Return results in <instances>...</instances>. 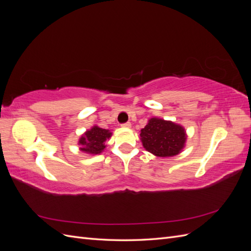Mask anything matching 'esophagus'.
Masks as SVG:
<instances>
[{
	"label": "esophagus",
	"instance_id": "obj_1",
	"mask_svg": "<svg viewBox=\"0 0 251 251\" xmlns=\"http://www.w3.org/2000/svg\"><path fill=\"white\" fill-rule=\"evenodd\" d=\"M121 126H123V127H131V123H126V124H123V125H121Z\"/></svg>",
	"mask_w": 251,
	"mask_h": 251
}]
</instances>
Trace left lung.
I'll return each instance as SVG.
<instances>
[{
	"mask_svg": "<svg viewBox=\"0 0 251 251\" xmlns=\"http://www.w3.org/2000/svg\"><path fill=\"white\" fill-rule=\"evenodd\" d=\"M186 131L179 124L162 118H151L140 131L143 148L156 157H173L185 147Z\"/></svg>",
	"mask_w": 251,
	"mask_h": 251,
	"instance_id": "obj_1",
	"label": "left lung"
}]
</instances>
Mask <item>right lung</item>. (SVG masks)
Returning a JSON list of instances; mask_svg holds the SVG:
<instances>
[{
    "label": "right lung",
    "instance_id": "right-lung-1",
    "mask_svg": "<svg viewBox=\"0 0 251 251\" xmlns=\"http://www.w3.org/2000/svg\"><path fill=\"white\" fill-rule=\"evenodd\" d=\"M112 132L110 130L93 126L90 130L83 133L78 140L79 151L88 155H100L107 147L108 139L111 138Z\"/></svg>",
    "mask_w": 251,
    "mask_h": 251
}]
</instances>
